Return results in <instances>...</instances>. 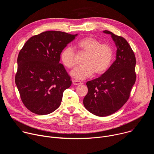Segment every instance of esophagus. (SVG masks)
Wrapping results in <instances>:
<instances>
[{
  "mask_svg": "<svg viewBox=\"0 0 154 154\" xmlns=\"http://www.w3.org/2000/svg\"><path fill=\"white\" fill-rule=\"evenodd\" d=\"M72 84L74 85H80V84H82V82H80V81H78V80H72Z\"/></svg>",
  "mask_w": 154,
  "mask_h": 154,
  "instance_id": "34e87169",
  "label": "esophagus"
}]
</instances>
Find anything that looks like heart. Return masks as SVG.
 <instances>
[{
	"label": "heart",
	"mask_w": 154,
	"mask_h": 154,
	"mask_svg": "<svg viewBox=\"0 0 154 154\" xmlns=\"http://www.w3.org/2000/svg\"><path fill=\"white\" fill-rule=\"evenodd\" d=\"M76 48L80 52L86 54L83 65L75 68L71 71V75L79 80H83L91 77L94 72L100 75L106 72L110 66L113 59V49L108 44L100 42L91 36L80 39L76 44ZM75 52L72 48H64L60 55V58L64 66L73 68L75 64Z\"/></svg>",
	"instance_id": "heart-1"
}]
</instances>
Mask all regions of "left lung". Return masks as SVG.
<instances>
[{
    "instance_id": "left-lung-1",
    "label": "left lung",
    "mask_w": 154,
    "mask_h": 154,
    "mask_svg": "<svg viewBox=\"0 0 154 154\" xmlns=\"http://www.w3.org/2000/svg\"><path fill=\"white\" fill-rule=\"evenodd\" d=\"M112 35L117 47L116 59L100 77L86 82L88 89L83 99L88 111L98 116L113 114L128 100L136 81V58L133 50L123 37Z\"/></svg>"
}]
</instances>
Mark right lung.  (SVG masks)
Returning <instances> with one entry per match:
<instances>
[{"label":"right lung","mask_w":154,"mask_h":154,"mask_svg":"<svg viewBox=\"0 0 154 154\" xmlns=\"http://www.w3.org/2000/svg\"><path fill=\"white\" fill-rule=\"evenodd\" d=\"M76 35L46 31L31 37L17 57L15 75L22 102L33 113L45 115L60 106L71 77L59 63L60 54Z\"/></svg>","instance_id":"right-lung-1"}]
</instances>
